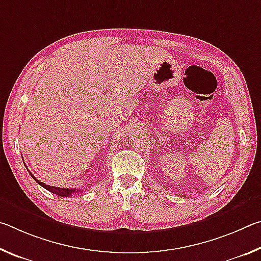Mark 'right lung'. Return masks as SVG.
Returning <instances> with one entry per match:
<instances>
[{
    "label": "right lung",
    "mask_w": 261,
    "mask_h": 261,
    "mask_svg": "<svg viewBox=\"0 0 261 261\" xmlns=\"http://www.w3.org/2000/svg\"><path fill=\"white\" fill-rule=\"evenodd\" d=\"M30 173V171H29ZM30 175L32 176V177L37 180V182L41 185L42 188H45L48 191H50L51 193H55L57 196H61V197H68V196H71L73 193H77V192H81V190H76V189H64V188H56V187H50V185H47L45 183L40 182V180H38L37 178L34 177V176L30 173Z\"/></svg>",
    "instance_id": "1"
}]
</instances>
